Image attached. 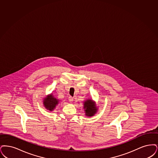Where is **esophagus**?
Segmentation results:
<instances>
[{"mask_svg":"<svg viewBox=\"0 0 158 158\" xmlns=\"http://www.w3.org/2000/svg\"><path fill=\"white\" fill-rule=\"evenodd\" d=\"M69 102L70 103H71V102H73V100H74V98H73V97L69 96Z\"/></svg>","mask_w":158,"mask_h":158,"instance_id":"34e87169","label":"esophagus"}]
</instances>
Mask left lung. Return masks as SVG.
Masks as SVG:
<instances>
[{
    "mask_svg": "<svg viewBox=\"0 0 158 158\" xmlns=\"http://www.w3.org/2000/svg\"><path fill=\"white\" fill-rule=\"evenodd\" d=\"M84 109L86 113V116H93L96 113L97 109L94 103L91 100H88L85 101L84 103Z\"/></svg>",
    "mask_w": 158,
    "mask_h": 158,
    "instance_id": "obj_1",
    "label": "left lung"
}]
</instances>
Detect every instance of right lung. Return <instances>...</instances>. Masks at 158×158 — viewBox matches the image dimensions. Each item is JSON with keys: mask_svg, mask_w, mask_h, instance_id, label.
Instances as JSON below:
<instances>
[{"mask_svg": "<svg viewBox=\"0 0 158 158\" xmlns=\"http://www.w3.org/2000/svg\"><path fill=\"white\" fill-rule=\"evenodd\" d=\"M44 102V106L46 107V109L50 111H52L54 109L55 106L58 104L59 100L53 96L52 94H51L50 96L45 98Z\"/></svg>", "mask_w": 158, "mask_h": 158, "instance_id": "right-lung-1", "label": "right lung"}]
</instances>
